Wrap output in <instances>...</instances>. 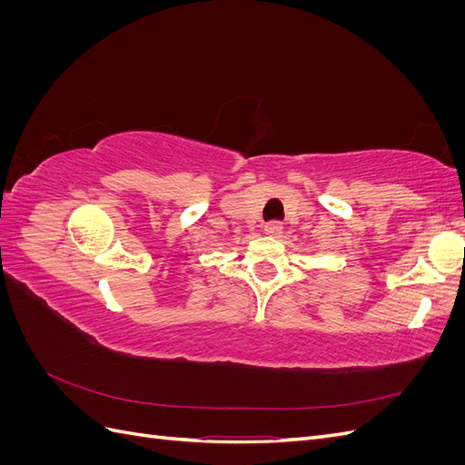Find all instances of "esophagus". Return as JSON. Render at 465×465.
<instances>
[{"label": "esophagus", "mask_w": 465, "mask_h": 465, "mask_svg": "<svg viewBox=\"0 0 465 465\" xmlns=\"http://www.w3.org/2000/svg\"><path fill=\"white\" fill-rule=\"evenodd\" d=\"M263 231L267 236L277 238V236H281V232H283V224H281L279 221H270V223H265Z\"/></svg>", "instance_id": "obj_1"}]
</instances>
